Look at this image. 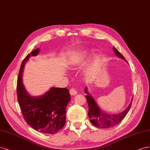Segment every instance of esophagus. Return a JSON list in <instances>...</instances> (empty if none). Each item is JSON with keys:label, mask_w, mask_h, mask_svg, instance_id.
<instances>
[{"label": "esophagus", "mask_w": 150, "mask_h": 150, "mask_svg": "<svg viewBox=\"0 0 150 150\" xmlns=\"http://www.w3.org/2000/svg\"><path fill=\"white\" fill-rule=\"evenodd\" d=\"M70 93L71 96H75L77 94V91H76V90L74 88H71L70 90Z\"/></svg>", "instance_id": "obj_1"}]
</instances>
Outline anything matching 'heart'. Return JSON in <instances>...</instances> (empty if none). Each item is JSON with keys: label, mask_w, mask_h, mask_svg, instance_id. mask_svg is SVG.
Masks as SVG:
<instances>
[{"label": "heart", "mask_w": 150, "mask_h": 150, "mask_svg": "<svg viewBox=\"0 0 150 150\" xmlns=\"http://www.w3.org/2000/svg\"><path fill=\"white\" fill-rule=\"evenodd\" d=\"M85 54V51H82V53H79L78 54L75 55V56H74V57L71 58V59L70 60L69 65L71 67H74L75 65H76V64L79 63V62H80L82 60Z\"/></svg>", "instance_id": "obj_1"}]
</instances>
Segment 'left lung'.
I'll return each instance as SVG.
<instances>
[{"mask_svg": "<svg viewBox=\"0 0 150 150\" xmlns=\"http://www.w3.org/2000/svg\"><path fill=\"white\" fill-rule=\"evenodd\" d=\"M113 50L117 57L126 61L125 58L119 52V51L115 47H113ZM84 91L87 93V96H85V97L88 105V117L92 125L97 127L105 129L117 125L126 116L131 108L132 101L129 105L123 112L117 114H108L99 108L93 98L88 93L87 87L84 89Z\"/></svg>", "mask_w": 150, "mask_h": 150, "instance_id": "obj_1", "label": "left lung"}]
</instances>
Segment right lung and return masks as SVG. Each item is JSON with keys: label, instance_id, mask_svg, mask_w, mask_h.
Here are the masks:
<instances>
[{"label": "right lung", "instance_id": "add662e5", "mask_svg": "<svg viewBox=\"0 0 150 150\" xmlns=\"http://www.w3.org/2000/svg\"><path fill=\"white\" fill-rule=\"evenodd\" d=\"M37 48L28 54L21 64L17 83V94L24 120L36 131L54 134L65 125L66 108L71 100L67 88H51L44 95L33 97L25 91L23 83V73L30 57L39 53Z\"/></svg>", "mask_w": 150, "mask_h": 150}]
</instances>
